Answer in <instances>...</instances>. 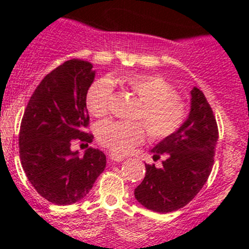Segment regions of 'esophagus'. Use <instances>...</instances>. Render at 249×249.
I'll return each mask as SVG.
<instances>
[{
  "instance_id": "1",
  "label": "esophagus",
  "mask_w": 249,
  "mask_h": 249,
  "mask_svg": "<svg viewBox=\"0 0 249 249\" xmlns=\"http://www.w3.org/2000/svg\"><path fill=\"white\" fill-rule=\"evenodd\" d=\"M109 160H111L112 162H122V160H124V157L121 155H116V153H111V155H109Z\"/></svg>"
}]
</instances>
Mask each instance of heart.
I'll use <instances>...</instances> for the list:
<instances>
[{
	"label": "heart",
	"instance_id": "1",
	"mask_svg": "<svg viewBox=\"0 0 249 249\" xmlns=\"http://www.w3.org/2000/svg\"><path fill=\"white\" fill-rule=\"evenodd\" d=\"M123 85L141 101L135 114L140 122L106 121L97 128V140L114 153H127L140 144L147 132L152 140L160 141L175 135L183 126L187 107L177 91L163 77L133 73L122 78ZM113 87L107 80H98L89 89L86 106L94 117H105L111 111ZM145 125L143 126V124Z\"/></svg>",
	"mask_w": 249,
	"mask_h": 249
}]
</instances>
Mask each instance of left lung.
<instances>
[{"label":"left lung","instance_id":"obj_1","mask_svg":"<svg viewBox=\"0 0 249 249\" xmlns=\"http://www.w3.org/2000/svg\"><path fill=\"white\" fill-rule=\"evenodd\" d=\"M191 94V112L183 126L151 151L153 160L162 158V167L146 164L143 181L135 190L136 199L147 210H179L195 198L211 175L218 126L203 92L193 87Z\"/></svg>","mask_w":249,"mask_h":249}]
</instances>
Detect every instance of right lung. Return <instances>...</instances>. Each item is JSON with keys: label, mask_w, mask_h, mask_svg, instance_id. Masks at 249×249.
<instances>
[{"label": "right lung", "mask_w": 249, "mask_h": 249, "mask_svg": "<svg viewBox=\"0 0 249 249\" xmlns=\"http://www.w3.org/2000/svg\"><path fill=\"white\" fill-rule=\"evenodd\" d=\"M94 80L92 65L70 59L41 81L22 117L19 158L28 181L43 198L59 206L89 195L106 168V156L89 148L83 157L71 151L74 141L92 142L86 96Z\"/></svg>", "instance_id": "1"}]
</instances>
